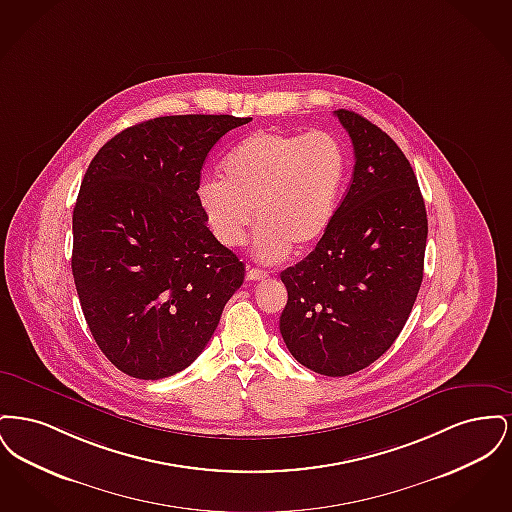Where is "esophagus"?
Instances as JSON below:
<instances>
[{"label":"esophagus","instance_id":"esophagus-1","mask_svg":"<svg viewBox=\"0 0 512 512\" xmlns=\"http://www.w3.org/2000/svg\"><path fill=\"white\" fill-rule=\"evenodd\" d=\"M268 274L265 270H259V268H247V274H245V278L247 280H251V282H259V280H265Z\"/></svg>","mask_w":512,"mask_h":512}]
</instances>
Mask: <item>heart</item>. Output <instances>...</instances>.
Here are the masks:
<instances>
[{
  "label": "heart",
  "instance_id": "b5f03b06",
  "mask_svg": "<svg viewBox=\"0 0 512 512\" xmlns=\"http://www.w3.org/2000/svg\"><path fill=\"white\" fill-rule=\"evenodd\" d=\"M345 178L347 155L332 134L259 130L232 147L220 165V180L203 182L197 201L226 249L245 244L255 213V255L276 263L292 247L303 253L324 238L338 213Z\"/></svg>",
  "mask_w": 512,
  "mask_h": 512
}]
</instances>
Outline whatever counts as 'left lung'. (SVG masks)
Returning a JSON list of instances; mask_svg holds the SVG:
<instances>
[{"label": "left lung", "instance_id": "1", "mask_svg": "<svg viewBox=\"0 0 512 512\" xmlns=\"http://www.w3.org/2000/svg\"><path fill=\"white\" fill-rule=\"evenodd\" d=\"M334 115L353 142V180L324 238L280 274V334L301 365L347 376L380 359L411 315L428 219L413 167L390 136L353 111Z\"/></svg>", "mask_w": 512, "mask_h": 512}]
</instances>
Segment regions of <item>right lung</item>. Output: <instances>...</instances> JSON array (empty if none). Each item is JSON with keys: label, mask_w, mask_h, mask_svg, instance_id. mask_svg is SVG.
Returning <instances> with one entry per match:
<instances>
[{"label": "right lung", "mask_w": 512, "mask_h": 512, "mask_svg": "<svg viewBox=\"0 0 512 512\" xmlns=\"http://www.w3.org/2000/svg\"><path fill=\"white\" fill-rule=\"evenodd\" d=\"M251 119L176 115L134 124L92 159L73 211V276L103 355L161 380L192 365L245 265L215 240L197 190L207 153Z\"/></svg>", "instance_id": "add662e5"}]
</instances>
